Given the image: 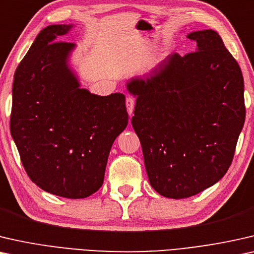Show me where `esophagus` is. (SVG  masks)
<instances>
[{
  "label": "esophagus",
  "mask_w": 254,
  "mask_h": 254,
  "mask_svg": "<svg viewBox=\"0 0 254 254\" xmlns=\"http://www.w3.org/2000/svg\"><path fill=\"white\" fill-rule=\"evenodd\" d=\"M126 106H127L128 115L131 116L132 113H133V108H134V99L132 98V96H127L126 100Z\"/></svg>",
  "instance_id": "obj_1"
}]
</instances>
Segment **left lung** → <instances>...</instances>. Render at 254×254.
<instances>
[{"label":"left lung","instance_id":"obj_1","mask_svg":"<svg viewBox=\"0 0 254 254\" xmlns=\"http://www.w3.org/2000/svg\"><path fill=\"white\" fill-rule=\"evenodd\" d=\"M197 52L170 54L146 79H131L137 96L131 123L152 188L183 199L222 178L245 121L242 70L213 30L188 35Z\"/></svg>","mask_w":254,"mask_h":254}]
</instances>
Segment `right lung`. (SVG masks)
Returning <instances> with one entry per match:
<instances>
[{"instance_id":"obj_1","label":"right lung","mask_w":254,"mask_h":254,"mask_svg":"<svg viewBox=\"0 0 254 254\" xmlns=\"http://www.w3.org/2000/svg\"><path fill=\"white\" fill-rule=\"evenodd\" d=\"M72 25H49L17 66L10 131L31 181L69 199L101 188L107 160L127 126L126 96L91 94L66 61L74 45L59 41Z\"/></svg>"}]
</instances>
